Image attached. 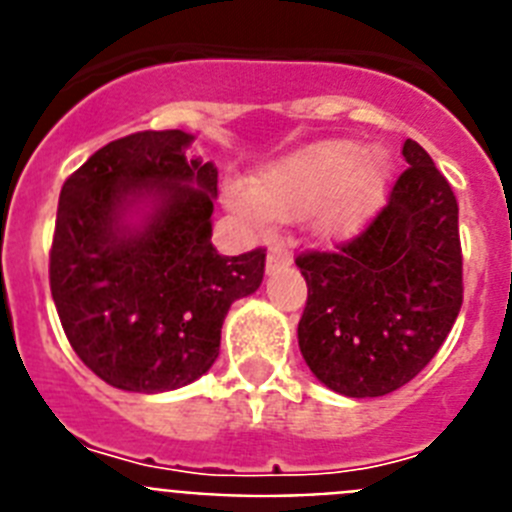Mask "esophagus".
I'll list each match as a JSON object with an SVG mask.
<instances>
[{"mask_svg": "<svg viewBox=\"0 0 512 512\" xmlns=\"http://www.w3.org/2000/svg\"><path fill=\"white\" fill-rule=\"evenodd\" d=\"M292 264V256H289L287 248L282 243H274L266 253V271H274V269H282V266Z\"/></svg>", "mask_w": 512, "mask_h": 512, "instance_id": "1", "label": "esophagus"}]
</instances>
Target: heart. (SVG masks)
<instances>
[{
	"mask_svg": "<svg viewBox=\"0 0 512 512\" xmlns=\"http://www.w3.org/2000/svg\"><path fill=\"white\" fill-rule=\"evenodd\" d=\"M392 158L384 148H364L351 138L315 140L253 176V187L230 184L223 200L256 230L274 220L312 212V230L323 241H348L372 223L387 202Z\"/></svg>",
	"mask_w": 512,
	"mask_h": 512,
	"instance_id": "obj_1",
	"label": "heart"
}]
</instances>
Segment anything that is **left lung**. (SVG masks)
Segmentation results:
<instances>
[{"instance_id":"1","label":"left lung","mask_w":512,"mask_h":512,"mask_svg":"<svg viewBox=\"0 0 512 512\" xmlns=\"http://www.w3.org/2000/svg\"><path fill=\"white\" fill-rule=\"evenodd\" d=\"M402 156L410 169L356 241L297 256L302 359L328 390L356 400L408 384L438 354L464 295L454 192L415 140Z\"/></svg>"}]
</instances>
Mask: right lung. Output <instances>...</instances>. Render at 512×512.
I'll return each mask as SVG.
<instances>
[{"instance_id":"right-lung-1","label":"right lung","mask_w":512,"mask_h":512,"mask_svg":"<svg viewBox=\"0 0 512 512\" xmlns=\"http://www.w3.org/2000/svg\"><path fill=\"white\" fill-rule=\"evenodd\" d=\"M192 133L112 140L61 189L51 295L76 356L138 395L210 372L230 305L264 279L261 248H212L217 166L192 156Z\"/></svg>"}]
</instances>
